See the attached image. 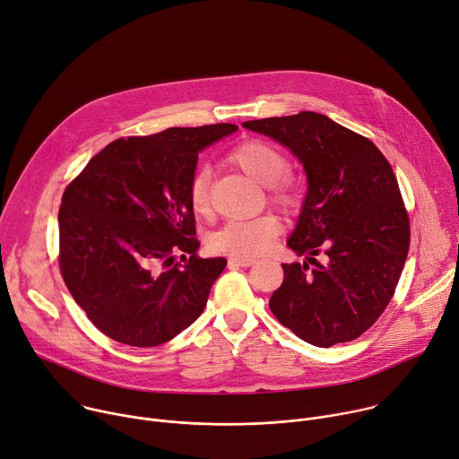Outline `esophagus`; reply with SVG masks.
Here are the masks:
<instances>
[{
  "label": "esophagus",
  "instance_id": "34e87169",
  "mask_svg": "<svg viewBox=\"0 0 459 459\" xmlns=\"http://www.w3.org/2000/svg\"><path fill=\"white\" fill-rule=\"evenodd\" d=\"M229 264L230 265H239V267H251L256 264V260L253 258H236V256H230L229 258Z\"/></svg>",
  "mask_w": 459,
  "mask_h": 459
}]
</instances>
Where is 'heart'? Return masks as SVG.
<instances>
[{
    "mask_svg": "<svg viewBox=\"0 0 459 459\" xmlns=\"http://www.w3.org/2000/svg\"><path fill=\"white\" fill-rule=\"evenodd\" d=\"M229 160L260 185H267V197L285 212H295L302 204V188L295 178L287 176L289 159L274 144L260 139H248L234 146ZM186 197L195 216H208L211 203V174L199 169L192 174ZM281 232V223L273 214H264L253 220H234L208 236L211 251L236 258H256L265 255L273 241Z\"/></svg>",
    "mask_w": 459,
    "mask_h": 459,
    "instance_id": "obj_1",
    "label": "heart"
}]
</instances>
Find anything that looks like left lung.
Returning a JSON list of instances; mask_svg holds the SVG:
<instances>
[{
    "mask_svg": "<svg viewBox=\"0 0 459 459\" xmlns=\"http://www.w3.org/2000/svg\"><path fill=\"white\" fill-rule=\"evenodd\" d=\"M243 126L287 146L309 183L287 241L307 262L281 264L273 315L318 348L359 339L390 304L410 247V220L390 162L369 139L315 111ZM320 254L324 263L316 260Z\"/></svg>",
    "mask_w": 459,
    "mask_h": 459,
    "instance_id": "8db88e82",
    "label": "left lung"
}]
</instances>
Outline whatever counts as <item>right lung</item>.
I'll return each mask as SVG.
<instances>
[{
    "instance_id": "add662e5",
    "label": "right lung",
    "mask_w": 459,
    "mask_h": 459,
    "mask_svg": "<svg viewBox=\"0 0 459 459\" xmlns=\"http://www.w3.org/2000/svg\"><path fill=\"white\" fill-rule=\"evenodd\" d=\"M236 130L211 124L120 137L67 185L58 212L60 273L106 337L153 348L203 313L227 260L195 255L186 186L199 152Z\"/></svg>"
}]
</instances>
